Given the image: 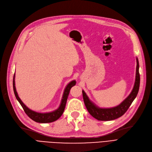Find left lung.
Masks as SVG:
<instances>
[{
    "mask_svg": "<svg viewBox=\"0 0 152 152\" xmlns=\"http://www.w3.org/2000/svg\"><path fill=\"white\" fill-rule=\"evenodd\" d=\"M136 74H135V80L133 89L131 94L124 100H123L119 105L110 108H103L97 107L94 103L86 95V92L83 90V96L84 104L89 113L95 119L99 121H111L117 119L123 116L126 111L128 110L132 102L136 97L139 92L140 86V75H139V64L137 58Z\"/></svg>",
    "mask_w": 152,
    "mask_h": 152,
    "instance_id": "8db88e82",
    "label": "left lung"
}]
</instances>
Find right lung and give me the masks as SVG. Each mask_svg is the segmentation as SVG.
<instances>
[{
    "label": "right lung",
    "mask_w": 152,
    "mask_h": 152,
    "mask_svg": "<svg viewBox=\"0 0 152 152\" xmlns=\"http://www.w3.org/2000/svg\"><path fill=\"white\" fill-rule=\"evenodd\" d=\"M76 81L73 80L71 81L66 87V88L64 91L62 99L61 101V103L60 107L55 111H52V112L49 113H38L34 111H33L30 110L29 108H28L25 104H24L23 102L21 101V100L18 97V93L16 90L15 87V75L13 76V91L16 98H17V100L20 103L22 108H23L26 114L31 119H33V121L40 123H52L53 122L57 119L62 115L64 110H65V105L66 103L67 99L68 97V95L70 91V89L71 87L76 85Z\"/></svg>",
    "instance_id": "1"
}]
</instances>
